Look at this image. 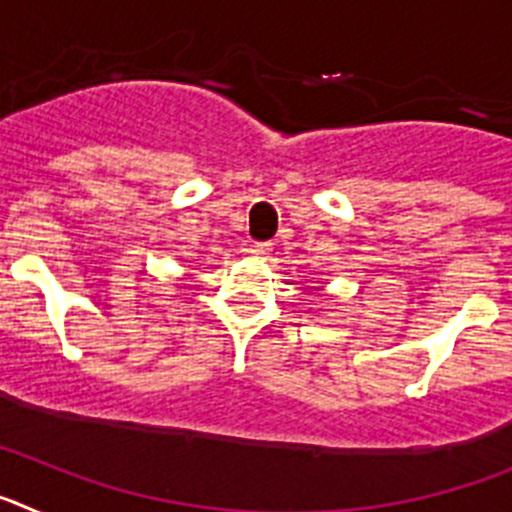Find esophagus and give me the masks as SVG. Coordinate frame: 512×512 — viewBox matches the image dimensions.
<instances>
[{
	"instance_id": "34e87169",
	"label": "esophagus",
	"mask_w": 512,
	"mask_h": 512,
	"mask_svg": "<svg viewBox=\"0 0 512 512\" xmlns=\"http://www.w3.org/2000/svg\"><path fill=\"white\" fill-rule=\"evenodd\" d=\"M246 251L251 253V256H256V259H266L271 253V243H251Z\"/></svg>"
}]
</instances>
